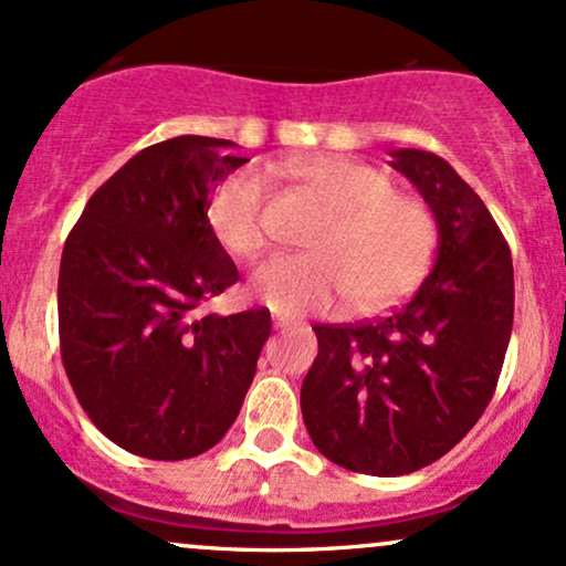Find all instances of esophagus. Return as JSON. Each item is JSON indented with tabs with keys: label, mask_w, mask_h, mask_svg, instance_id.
Segmentation results:
<instances>
[{
	"label": "esophagus",
	"mask_w": 566,
	"mask_h": 566,
	"mask_svg": "<svg viewBox=\"0 0 566 566\" xmlns=\"http://www.w3.org/2000/svg\"><path fill=\"white\" fill-rule=\"evenodd\" d=\"M297 324H301V322H297V319H292V316H276V319H274V327H276V329L297 327Z\"/></svg>",
	"instance_id": "obj_1"
}]
</instances>
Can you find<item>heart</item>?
Wrapping results in <instances>:
<instances>
[{
  "label": "heart",
  "instance_id": "1",
  "mask_svg": "<svg viewBox=\"0 0 566 566\" xmlns=\"http://www.w3.org/2000/svg\"><path fill=\"white\" fill-rule=\"evenodd\" d=\"M329 218L311 239L308 255H274L250 276V295L284 316L324 311L348 301L365 311L391 303L418 282L437 244V220L420 199L396 193L375 167L343 157L284 161ZM269 184L258 170H239L218 186L210 226L239 258L269 239Z\"/></svg>",
  "mask_w": 566,
  "mask_h": 566
}]
</instances>
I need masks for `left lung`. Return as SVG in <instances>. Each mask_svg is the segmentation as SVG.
Instances as JSON below:
<instances>
[{
  "label": "left lung",
  "instance_id": "1",
  "mask_svg": "<svg viewBox=\"0 0 566 566\" xmlns=\"http://www.w3.org/2000/svg\"><path fill=\"white\" fill-rule=\"evenodd\" d=\"M391 159L437 218V265L391 314L316 324L319 354L301 388L316 450L369 476L431 465L476 426L513 327L511 250L479 193L431 151Z\"/></svg>",
  "mask_w": 566,
  "mask_h": 566
}]
</instances>
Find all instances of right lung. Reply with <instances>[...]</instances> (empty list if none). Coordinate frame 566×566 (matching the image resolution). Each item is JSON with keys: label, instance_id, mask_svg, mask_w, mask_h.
Returning <instances> with one entry per match:
<instances>
[{"label": "right lung", "instance_id": "1", "mask_svg": "<svg viewBox=\"0 0 566 566\" xmlns=\"http://www.w3.org/2000/svg\"><path fill=\"white\" fill-rule=\"evenodd\" d=\"M231 140L143 148L90 197L57 276L69 382L97 431L148 460L197 458L226 437L271 335L269 308L201 305L239 282L207 210L242 167Z\"/></svg>", "mask_w": 566, "mask_h": 566}]
</instances>
